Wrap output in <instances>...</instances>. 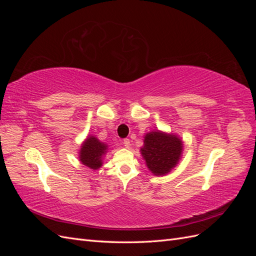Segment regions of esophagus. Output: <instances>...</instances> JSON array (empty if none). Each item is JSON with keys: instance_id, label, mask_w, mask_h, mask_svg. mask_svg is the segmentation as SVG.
<instances>
[{"instance_id": "1", "label": "esophagus", "mask_w": 256, "mask_h": 256, "mask_svg": "<svg viewBox=\"0 0 256 256\" xmlns=\"http://www.w3.org/2000/svg\"><path fill=\"white\" fill-rule=\"evenodd\" d=\"M122 145L126 147V148H129V146H130V141H129V138H125V140H122Z\"/></svg>"}]
</instances>
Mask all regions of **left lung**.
<instances>
[{
	"label": "left lung",
	"mask_w": 256,
	"mask_h": 256,
	"mask_svg": "<svg viewBox=\"0 0 256 256\" xmlns=\"http://www.w3.org/2000/svg\"><path fill=\"white\" fill-rule=\"evenodd\" d=\"M141 154L147 168L154 176H164L182 159L184 142L175 134L152 130L144 136Z\"/></svg>",
	"instance_id": "8db88e82"
}]
</instances>
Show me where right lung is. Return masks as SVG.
Segmentation results:
<instances>
[{
	"label": "right lung",
	"instance_id": "add662e5",
	"mask_svg": "<svg viewBox=\"0 0 256 256\" xmlns=\"http://www.w3.org/2000/svg\"><path fill=\"white\" fill-rule=\"evenodd\" d=\"M109 150V145L94 136H88L79 150V160L82 164L92 170H98L104 164V157Z\"/></svg>",
	"mask_w": 256,
	"mask_h": 256
}]
</instances>
